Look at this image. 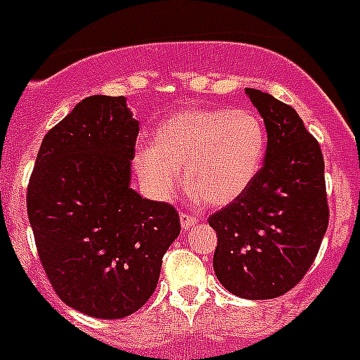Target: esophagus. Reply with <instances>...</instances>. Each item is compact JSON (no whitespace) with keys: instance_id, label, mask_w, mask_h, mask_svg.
<instances>
[{"instance_id":"34e87169","label":"esophagus","mask_w":360,"mask_h":360,"mask_svg":"<svg viewBox=\"0 0 360 360\" xmlns=\"http://www.w3.org/2000/svg\"><path fill=\"white\" fill-rule=\"evenodd\" d=\"M196 221H198V219H196L195 216L187 214V212H182V214H180V224H182L184 229H193L196 225Z\"/></svg>"}]
</instances>
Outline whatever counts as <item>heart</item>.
<instances>
[{"label":"heart","instance_id":"1","mask_svg":"<svg viewBox=\"0 0 360 360\" xmlns=\"http://www.w3.org/2000/svg\"><path fill=\"white\" fill-rule=\"evenodd\" d=\"M266 149L265 122L254 110L193 108L162 120L135 167L146 189L169 200L184 180L198 202L224 207L254 182Z\"/></svg>","mask_w":360,"mask_h":360}]
</instances>
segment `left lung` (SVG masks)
I'll list each match as a JSON object with an SVG mask.
<instances>
[{
    "label": "left lung",
    "instance_id": "obj_1",
    "mask_svg": "<svg viewBox=\"0 0 360 360\" xmlns=\"http://www.w3.org/2000/svg\"><path fill=\"white\" fill-rule=\"evenodd\" d=\"M245 94L265 120V162L240 198L209 216L212 266L231 294L274 299L304 278L328 227L324 160L294 108L254 88Z\"/></svg>",
    "mask_w": 360,
    "mask_h": 360
}]
</instances>
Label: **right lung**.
Masks as SVG:
<instances>
[{
  "instance_id": "obj_1",
  "label": "right lung",
  "mask_w": 360,
  "mask_h": 360,
  "mask_svg": "<svg viewBox=\"0 0 360 360\" xmlns=\"http://www.w3.org/2000/svg\"><path fill=\"white\" fill-rule=\"evenodd\" d=\"M136 136L126 98L86 97L44 135L28 182L46 278L68 307L97 319L144 307L180 234L173 205L129 186Z\"/></svg>"
}]
</instances>
